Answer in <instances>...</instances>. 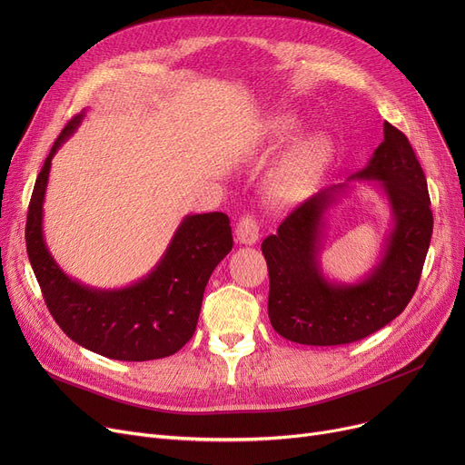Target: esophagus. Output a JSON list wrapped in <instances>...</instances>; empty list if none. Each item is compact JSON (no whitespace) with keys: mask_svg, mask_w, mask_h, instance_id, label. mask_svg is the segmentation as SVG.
I'll return each mask as SVG.
<instances>
[{"mask_svg":"<svg viewBox=\"0 0 465 465\" xmlns=\"http://www.w3.org/2000/svg\"><path fill=\"white\" fill-rule=\"evenodd\" d=\"M235 235H237V241L242 242V245H254L260 235L258 220L252 214H242L237 223Z\"/></svg>","mask_w":465,"mask_h":465,"instance_id":"obj_1","label":"esophagus"}]
</instances>
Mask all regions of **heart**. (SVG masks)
I'll use <instances>...</instances> for the list:
<instances>
[{
	"mask_svg": "<svg viewBox=\"0 0 465 465\" xmlns=\"http://www.w3.org/2000/svg\"><path fill=\"white\" fill-rule=\"evenodd\" d=\"M296 126L290 118H277L273 132L279 137H290ZM330 156V146L324 139H311L298 144L281 162L272 183V198L279 203H292L303 195L321 179Z\"/></svg>",
	"mask_w": 465,
	"mask_h": 465,
	"instance_id": "b5f03b06",
	"label": "heart"
}]
</instances>
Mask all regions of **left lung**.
Returning a JSON list of instances; mask_svg holds the SVG:
<instances>
[{
  "label": "left lung",
  "instance_id": "obj_1",
  "mask_svg": "<svg viewBox=\"0 0 465 465\" xmlns=\"http://www.w3.org/2000/svg\"><path fill=\"white\" fill-rule=\"evenodd\" d=\"M352 179L379 181L394 216L382 258L363 281L330 282L319 263L324 213L345 184L314 193L262 242L270 272L267 314L275 331L294 343H354L392 322L419 286L433 214L424 171L405 134L384 122V141Z\"/></svg>",
  "mask_w": 465,
  "mask_h": 465
}]
</instances>
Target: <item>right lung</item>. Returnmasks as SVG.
<instances>
[{"label": "right lung", "mask_w": 465, "mask_h": 465, "mask_svg": "<svg viewBox=\"0 0 465 465\" xmlns=\"http://www.w3.org/2000/svg\"><path fill=\"white\" fill-rule=\"evenodd\" d=\"M83 116H73L54 141L28 207L26 249L45 303L64 333L95 354L124 361L171 356L192 339L209 277L233 247L230 218L224 213L186 216L158 265L132 286L97 290L67 277L46 249L43 200L53 156Z\"/></svg>", "instance_id": "1"}]
</instances>
